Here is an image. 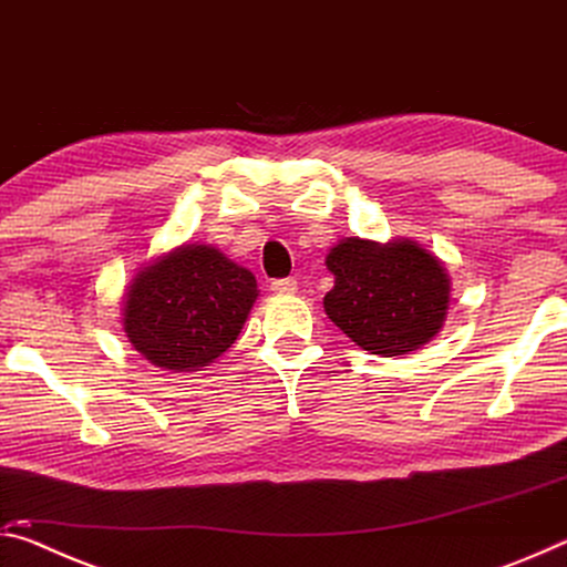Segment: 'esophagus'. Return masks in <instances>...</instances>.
Instances as JSON below:
<instances>
[{
  "label": "esophagus",
  "mask_w": 567,
  "mask_h": 567,
  "mask_svg": "<svg viewBox=\"0 0 567 567\" xmlns=\"http://www.w3.org/2000/svg\"><path fill=\"white\" fill-rule=\"evenodd\" d=\"M270 290L277 292V295H292V292H297V280H295V277H285V280H275V282L270 285Z\"/></svg>",
  "instance_id": "1"
}]
</instances>
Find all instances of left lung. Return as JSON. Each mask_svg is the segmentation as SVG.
I'll return each mask as SVG.
<instances>
[{
  "mask_svg": "<svg viewBox=\"0 0 567 567\" xmlns=\"http://www.w3.org/2000/svg\"><path fill=\"white\" fill-rule=\"evenodd\" d=\"M324 265L334 275L324 312L370 354L395 358L427 344L443 330L450 307V275L415 239L344 237Z\"/></svg>",
  "mask_w": 567,
  "mask_h": 567,
  "instance_id": "obj_1",
  "label": "left lung"
}]
</instances>
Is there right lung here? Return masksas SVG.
Segmentation results:
<instances>
[{"label":"right lung","mask_w":567,"mask_h":567,"mask_svg":"<svg viewBox=\"0 0 567 567\" xmlns=\"http://www.w3.org/2000/svg\"><path fill=\"white\" fill-rule=\"evenodd\" d=\"M255 275L213 245H179L140 267L122 324L142 358L172 372L205 370L233 348L257 300Z\"/></svg>","instance_id":"right-lung-1"}]
</instances>
